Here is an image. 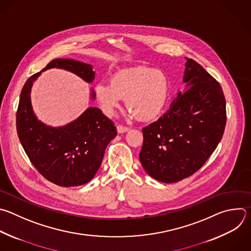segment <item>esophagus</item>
Listing matches in <instances>:
<instances>
[{"mask_svg": "<svg viewBox=\"0 0 251 251\" xmlns=\"http://www.w3.org/2000/svg\"><path fill=\"white\" fill-rule=\"evenodd\" d=\"M117 132L119 134H122V133H126L129 131V128L128 127H125V126H122V125H117Z\"/></svg>", "mask_w": 251, "mask_h": 251, "instance_id": "1", "label": "esophagus"}]
</instances>
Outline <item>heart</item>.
<instances>
[{"label":"heart","mask_w":251,"mask_h":251,"mask_svg":"<svg viewBox=\"0 0 251 251\" xmlns=\"http://www.w3.org/2000/svg\"><path fill=\"white\" fill-rule=\"evenodd\" d=\"M170 78L165 73L149 67L127 68L115 73L111 81H100L95 88L101 109L112 115L126 99V106L139 120L157 117L168 102Z\"/></svg>","instance_id":"b5f03b06"}]
</instances>
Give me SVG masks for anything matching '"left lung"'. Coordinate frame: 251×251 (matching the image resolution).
<instances>
[{"label":"left lung","instance_id":"obj_1","mask_svg":"<svg viewBox=\"0 0 251 251\" xmlns=\"http://www.w3.org/2000/svg\"><path fill=\"white\" fill-rule=\"evenodd\" d=\"M183 82L170 109L143 128L140 161L164 183L180 181L201 169L220 143L226 126V100L220 83L197 62L185 58Z\"/></svg>","mask_w":251,"mask_h":251}]
</instances>
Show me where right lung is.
Wrapping results in <instances>:
<instances>
[{
  "label": "right lung",
  "instance_id": "1",
  "mask_svg": "<svg viewBox=\"0 0 251 251\" xmlns=\"http://www.w3.org/2000/svg\"><path fill=\"white\" fill-rule=\"evenodd\" d=\"M52 68L69 71L89 83L96 76L90 64L72 59L51 61L25 83L17 112V131L24 150L40 175L59 186H78L94 178L117 131L98 107L87 108L76 119L61 127L40 121L31 105V88L42 72ZM91 99H96L93 89Z\"/></svg>",
  "mask_w": 251,
  "mask_h": 251
}]
</instances>
